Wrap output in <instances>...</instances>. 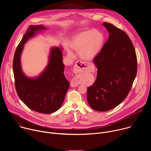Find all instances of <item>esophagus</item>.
Listing matches in <instances>:
<instances>
[{"label": "esophagus", "mask_w": 151, "mask_h": 151, "mask_svg": "<svg viewBox=\"0 0 151 151\" xmlns=\"http://www.w3.org/2000/svg\"><path fill=\"white\" fill-rule=\"evenodd\" d=\"M90 69L89 64L87 63L82 62L81 61H78L73 68V72L75 73H79L88 70ZM70 86L72 87H76L78 86V82L76 78H73L70 82Z\"/></svg>", "instance_id": "obj_1"}]
</instances>
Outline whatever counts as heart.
<instances>
[{"label": "heart", "mask_w": 151, "mask_h": 151, "mask_svg": "<svg viewBox=\"0 0 151 151\" xmlns=\"http://www.w3.org/2000/svg\"><path fill=\"white\" fill-rule=\"evenodd\" d=\"M103 42L104 36L101 32L90 30L77 35L72 42L71 47L79 52L81 58L92 60L100 52ZM68 54L70 57L73 56L71 51H69Z\"/></svg>", "instance_id": "b5f03b06"}]
</instances>
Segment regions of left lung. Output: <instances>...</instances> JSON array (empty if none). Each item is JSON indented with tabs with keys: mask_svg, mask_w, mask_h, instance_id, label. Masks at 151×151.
Segmentation results:
<instances>
[{
	"mask_svg": "<svg viewBox=\"0 0 151 151\" xmlns=\"http://www.w3.org/2000/svg\"><path fill=\"white\" fill-rule=\"evenodd\" d=\"M103 25L109 36L94 58L96 80L87 89L89 105L100 112L112 109L122 102L132 88L137 70L136 51L127 34L112 24Z\"/></svg>",
	"mask_w": 151,
	"mask_h": 151,
	"instance_id": "8db88e82",
	"label": "left lung"
}]
</instances>
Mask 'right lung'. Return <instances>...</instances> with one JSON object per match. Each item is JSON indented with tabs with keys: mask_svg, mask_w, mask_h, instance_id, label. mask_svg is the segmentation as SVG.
I'll return each instance as SVG.
<instances>
[{
	"mask_svg": "<svg viewBox=\"0 0 151 151\" xmlns=\"http://www.w3.org/2000/svg\"><path fill=\"white\" fill-rule=\"evenodd\" d=\"M47 29L42 25L30 26L18 44L13 60L15 86L21 100L32 110L51 114L60 109L70 83L64 74L61 50L57 47L51 50L48 66L37 78L27 77L21 70L20 57L24 45L37 32Z\"/></svg>",
	"mask_w": 151,
	"mask_h": 151,
	"instance_id": "add662e5",
	"label": "right lung"
}]
</instances>
